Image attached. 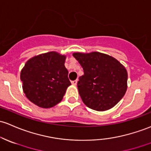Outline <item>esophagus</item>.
Masks as SVG:
<instances>
[{
  "mask_svg": "<svg viewBox=\"0 0 151 151\" xmlns=\"http://www.w3.org/2000/svg\"><path fill=\"white\" fill-rule=\"evenodd\" d=\"M77 82H78V81H77V80L72 81H71V83H72L73 85H76V84H77Z\"/></svg>",
  "mask_w": 151,
  "mask_h": 151,
  "instance_id": "obj_1",
  "label": "esophagus"
}]
</instances>
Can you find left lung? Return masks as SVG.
<instances>
[{"label":"left lung","mask_w":151,"mask_h":151,"mask_svg":"<svg viewBox=\"0 0 151 151\" xmlns=\"http://www.w3.org/2000/svg\"><path fill=\"white\" fill-rule=\"evenodd\" d=\"M73 55L83 70L77 83L83 103L96 111L114 106L127 91V73L124 66L115 58L98 52Z\"/></svg>","instance_id":"obj_1"}]
</instances>
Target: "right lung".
<instances>
[{
    "mask_svg": "<svg viewBox=\"0 0 151 151\" xmlns=\"http://www.w3.org/2000/svg\"><path fill=\"white\" fill-rule=\"evenodd\" d=\"M65 57L55 52L34 57L26 63L21 81L26 96L42 108L55 106L71 85L65 67Z\"/></svg>",
    "mask_w": 151,
    "mask_h": 151,
    "instance_id": "1",
    "label": "right lung"
}]
</instances>
